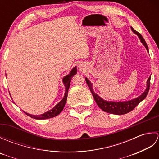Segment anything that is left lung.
Here are the masks:
<instances>
[{
    "label": "left lung",
    "mask_w": 159,
    "mask_h": 159,
    "mask_svg": "<svg viewBox=\"0 0 159 159\" xmlns=\"http://www.w3.org/2000/svg\"><path fill=\"white\" fill-rule=\"evenodd\" d=\"M131 29L132 31H133L136 35H137L138 37H139L141 43H142L144 45V46L146 47L147 51L149 52V50H148L147 43L146 41L144 40L142 35H141L139 33L136 31L133 27H131ZM85 80L87 85H88L89 88L91 91V92H92V95L94 98V100H95L96 104H98V106L102 111H105V112L111 113V114H115V115H124V114L129 113L131 111H133L134 108H135L138 104L141 102V101L146 98L148 95V93L149 92L150 85V76L147 80V87L146 90H145V92L141 94V96L137 97V98L126 101V102H111V101L104 100L102 98H100L98 95V94H96L93 92L92 83H91L89 80L87 79V78H85Z\"/></svg>",
    "instance_id": "left-lung-1"
}]
</instances>
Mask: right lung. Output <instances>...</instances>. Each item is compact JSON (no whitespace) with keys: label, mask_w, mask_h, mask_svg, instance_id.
<instances>
[{"label":"right lung","mask_w":159,"mask_h":159,"mask_svg":"<svg viewBox=\"0 0 159 159\" xmlns=\"http://www.w3.org/2000/svg\"><path fill=\"white\" fill-rule=\"evenodd\" d=\"M76 72H77L76 67H74V68L71 70V72H70L69 74H67V76L63 77V83L66 87L65 95H64L63 98L61 100L60 102L57 104L55 107L52 108L51 110L47 111V112L43 113L42 115H38V116H35V115L29 114L24 111L26 115H27L28 116L31 117L33 118V119H35V120H46V119H49V118H52V117L58 116V115L63 111L64 106H65V104L66 103L67 92H68V89H69V87L70 85L71 79H72V78L74 76V75H75Z\"/></svg>","instance_id":"obj_1"}]
</instances>
